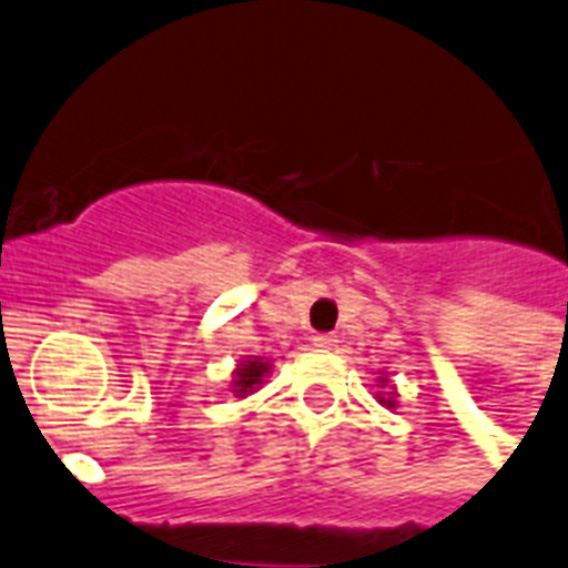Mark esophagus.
Listing matches in <instances>:
<instances>
[{"label":"esophagus","instance_id":"1","mask_svg":"<svg viewBox=\"0 0 568 568\" xmlns=\"http://www.w3.org/2000/svg\"><path fill=\"white\" fill-rule=\"evenodd\" d=\"M312 341H314V346H317V349H335V346H337V337L332 335V332H321V335H314Z\"/></svg>","mask_w":568,"mask_h":568}]
</instances>
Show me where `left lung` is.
<instances>
[{
  "instance_id": "1",
  "label": "left lung",
  "mask_w": 568,
  "mask_h": 568,
  "mask_svg": "<svg viewBox=\"0 0 568 568\" xmlns=\"http://www.w3.org/2000/svg\"><path fill=\"white\" fill-rule=\"evenodd\" d=\"M381 404H387V407H395L393 398H381Z\"/></svg>"
}]
</instances>
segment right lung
<instances>
[{"instance_id":"1","label":"right lung","mask_w":568,"mask_h":568,"mask_svg":"<svg viewBox=\"0 0 568 568\" xmlns=\"http://www.w3.org/2000/svg\"><path fill=\"white\" fill-rule=\"evenodd\" d=\"M268 373V364H262V361H245V364L236 369V381H233V393L245 395L256 387L262 381V375Z\"/></svg>"}]
</instances>
